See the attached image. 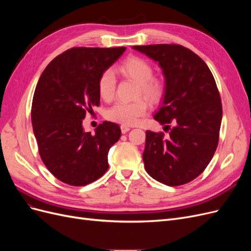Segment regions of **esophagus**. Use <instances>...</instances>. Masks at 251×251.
Segmentation results:
<instances>
[{
	"instance_id": "obj_1",
	"label": "esophagus",
	"mask_w": 251,
	"mask_h": 251,
	"mask_svg": "<svg viewBox=\"0 0 251 251\" xmlns=\"http://www.w3.org/2000/svg\"><path fill=\"white\" fill-rule=\"evenodd\" d=\"M120 128H121V133L123 134H126V133H127L128 131L131 130V127L130 126H125V125H123V126H120Z\"/></svg>"
}]
</instances>
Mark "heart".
Returning a JSON list of instances; mask_svg holds the SVG:
<instances>
[{
  "instance_id": "b5f03b06",
  "label": "heart",
  "mask_w": 251,
  "mask_h": 251,
  "mask_svg": "<svg viewBox=\"0 0 251 251\" xmlns=\"http://www.w3.org/2000/svg\"><path fill=\"white\" fill-rule=\"evenodd\" d=\"M119 71L139 83L140 93L151 102L160 100L163 95V85L160 80L153 78L151 65L138 56L127 57L119 65ZM116 77L112 70H105L98 79V93L103 100H110L115 93ZM147 102L138 100L133 102L118 101L105 112L108 120L125 126H132L147 112Z\"/></svg>"
}]
</instances>
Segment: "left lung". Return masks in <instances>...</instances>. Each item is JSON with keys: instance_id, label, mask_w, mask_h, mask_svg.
<instances>
[{"instance_id": "8db88e82", "label": "left lung", "mask_w": 251, "mask_h": 251, "mask_svg": "<svg viewBox=\"0 0 251 251\" xmlns=\"http://www.w3.org/2000/svg\"><path fill=\"white\" fill-rule=\"evenodd\" d=\"M158 63L164 93L154 119L169 135L147 131L143 162L151 178L169 186L191 182L206 169L218 147L222 103L203 59L180 45L134 46Z\"/></svg>"}]
</instances>
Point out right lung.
Wrapping results in <instances>:
<instances>
[{
    "mask_svg": "<svg viewBox=\"0 0 251 251\" xmlns=\"http://www.w3.org/2000/svg\"><path fill=\"white\" fill-rule=\"evenodd\" d=\"M119 48H72L55 57L37 82L32 100L33 133L44 164L53 176L74 186L87 185L108 171V154L121 135L103 121L95 135L82 120L100 105L98 79L124 54Z\"/></svg>",
    "mask_w": 251,
    "mask_h": 251,
    "instance_id": "right-lung-1",
    "label": "right lung"
}]
</instances>
